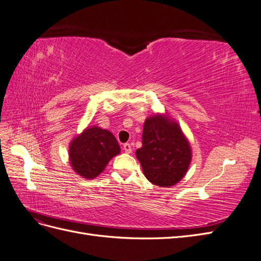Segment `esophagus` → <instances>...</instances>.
<instances>
[{"mask_svg": "<svg viewBox=\"0 0 261 261\" xmlns=\"http://www.w3.org/2000/svg\"><path fill=\"white\" fill-rule=\"evenodd\" d=\"M123 149H124V151H125L126 153H130V152H132V145L128 144V143H126V144H124Z\"/></svg>", "mask_w": 261, "mask_h": 261, "instance_id": "esophagus-1", "label": "esophagus"}]
</instances>
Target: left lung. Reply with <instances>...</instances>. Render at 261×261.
Masks as SVG:
<instances>
[{"instance_id": "8db88e82", "label": "left lung", "mask_w": 261, "mask_h": 261, "mask_svg": "<svg viewBox=\"0 0 261 261\" xmlns=\"http://www.w3.org/2000/svg\"><path fill=\"white\" fill-rule=\"evenodd\" d=\"M141 143L136 156L150 183L169 187L185 176L192 150L176 122L160 114L148 117Z\"/></svg>"}]
</instances>
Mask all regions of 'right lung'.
<instances>
[{"mask_svg": "<svg viewBox=\"0 0 261 261\" xmlns=\"http://www.w3.org/2000/svg\"><path fill=\"white\" fill-rule=\"evenodd\" d=\"M121 148L114 135L97 126L86 128L69 145V162L84 178H94L107 167Z\"/></svg>", "mask_w": 261, "mask_h": 261, "instance_id": "add662e5", "label": "right lung"}]
</instances>
